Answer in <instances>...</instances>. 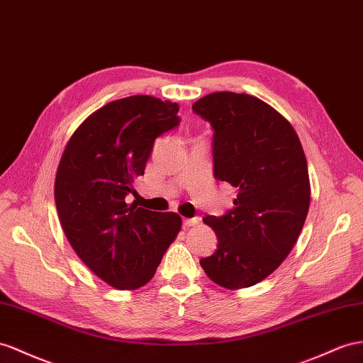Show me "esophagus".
Instances as JSON below:
<instances>
[{
	"label": "esophagus",
	"mask_w": 363,
	"mask_h": 363,
	"mask_svg": "<svg viewBox=\"0 0 363 363\" xmlns=\"http://www.w3.org/2000/svg\"><path fill=\"white\" fill-rule=\"evenodd\" d=\"M198 224H201V218H187V219H184V227H194V225H198Z\"/></svg>",
	"instance_id": "obj_1"
}]
</instances>
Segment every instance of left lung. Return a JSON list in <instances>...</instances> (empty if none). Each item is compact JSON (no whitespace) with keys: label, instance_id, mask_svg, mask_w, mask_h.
Returning a JSON list of instances; mask_svg holds the SVG:
<instances>
[{"label":"left lung","instance_id":"obj_1","mask_svg":"<svg viewBox=\"0 0 363 363\" xmlns=\"http://www.w3.org/2000/svg\"><path fill=\"white\" fill-rule=\"evenodd\" d=\"M191 108L215 132V178L238 189L233 208L203 218L218 250L201 267L228 290L256 285L290 255L310 208L302 144L279 111L247 93H210Z\"/></svg>","mask_w":363,"mask_h":363}]
</instances>
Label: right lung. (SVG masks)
<instances>
[{
    "label": "right lung",
    "mask_w": 363,
    "mask_h": 363,
    "mask_svg": "<svg viewBox=\"0 0 363 363\" xmlns=\"http://www.w3.org/2000/svg\"><path fill=\"white\" fill-rule=\"evenodd\" d=\"M179 106L148 95L111 101L91 113L64 148L55 178L61 227L79 259L118 290L155 276L182 220L125 202L157 136L179 125Z\"/></svg>",
    "instance_id": "add662e5"
}]
</instances>
